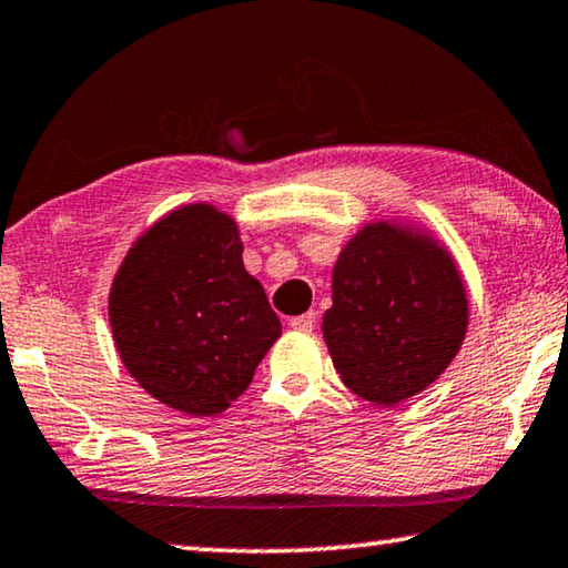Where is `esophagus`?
Here are the masks:
<instances>
[{"label":"esophagus","mask_w":568,"mask_h":568,"mask_svg":"<svg viewBox=\"0 0 568 568\" xmlns=\"http://www.w3.org/2000/svg\"><path fill=\"white\" fill-rule=\"evenodd\" d=\"M313 326H316V313H313V311L301 313V316L291 318V328L293 331H313Z\"/></svg>","instance_id":"esophagus-1"}]
</instances>
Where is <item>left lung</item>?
I'll list each match as a JSON object with an SVG mask.
<instances>
[{"label":"left lung","mask_w":568,"mask_h":568,"mask_svg":"<svg viewBox=\"0 0 568 568\" xmlns=\"http://www.w3.org/2000/svg\"><path fill=\"white\" fill-rule=\"evenodd\" d=\"M323 316L333 366L358 397L394 407L460 351L470 308L455 257L417 224L368 222L333 265Z\"/></svg>","instance_id":"left-lung-1"}]
</instances>
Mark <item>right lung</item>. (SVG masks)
Wrapping results in <instances>:
<instances>
[{
    "instance_id": "add662e5",
    "label": "right lung",
    "mask_w": 568,
    "mask_h": 568,
    "mask_svg": "<svg viewBox=\"0 0 568 568\" xmlns=\"http://www.w3.org/2000/svg\"><path fill=\"white\" fill-rule=\"evenodd\" d=\"M123 366L151 397L214 417L247 389L281 321L245 265L237 222L184 204L125 252L108 295Z\"/></svg>"
}]
</instances>
